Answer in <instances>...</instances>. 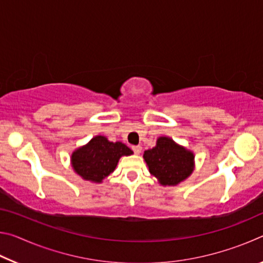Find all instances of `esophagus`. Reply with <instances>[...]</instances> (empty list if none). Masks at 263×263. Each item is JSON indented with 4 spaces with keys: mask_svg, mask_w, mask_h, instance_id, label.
<instances>
[{
    "mask_svg": "<svg viewBox=\"0 0 263 263\" xmlns=\"http://www.w3.org/2000/svg\"><path fill=\"white\" fill-rule=\"evenodd\" d=\"M132 149H133V152H135V154H140L141 153V146H132Z\"/></svg>",
    "mask_w": 263,
    "mask_h": 263,
    "instance_id": "obj_1",
    "label": "esophagus"
}]
</instances>
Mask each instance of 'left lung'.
I'll return each instance as SVG.
<instances>
[{
  "label": "left lung",
  "instance_id": "obj_1",
  "mask_svg": "<svg viewBox=\"0 0 263 263\" xmlns=\"http://www.w3.org/2000/svg\"><path fill=\"white\" fill-rule=\"evenodd\" d=\"M151 174L161 185L174 186L188 179L195 169V155L172 138L162 136L153 148L144 152Z\"/></svg>",
  "mask_w": 263,
  "mask_h": 263
}]
</instances>
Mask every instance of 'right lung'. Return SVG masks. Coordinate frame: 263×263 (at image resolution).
I'll return each mask as SVG.
<instances>
[{
	"instance_id": "obj_1",
	"label": "right lung",
	"mask_w": 263,
	"mask_h": 263,
	"mask_svg": "<svg viewBox=\"0 0 263 263\" xmlns=\"http://www.w3.org/2000/svg\"><path fill=\"white\" fill-rule=\"evenodd\" d=\"M132 154V151L123 142H112L104 136H95L86 145L74 151L70 164L82 180L102 183L117 167L119 159Z\"/></svg>"
}]
</instances>
